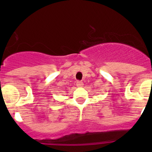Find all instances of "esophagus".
Listing matches in <instances>:
<instances>
[{"label":"esophagus","instance_id":"obj_1","mask_svg":"<svg viewBox=\"0 0 152 152\" xmlns=\"http://www.w3.org/2000/svg\"><path fill=\"white\" fill-rule=\"evenodd\" d=\"M76 86L77 87H79V88H81V87H83V83L82 81H77V83H76Z\"/></svg>","mask_w":152,"mask_h":152}]
</instances>
